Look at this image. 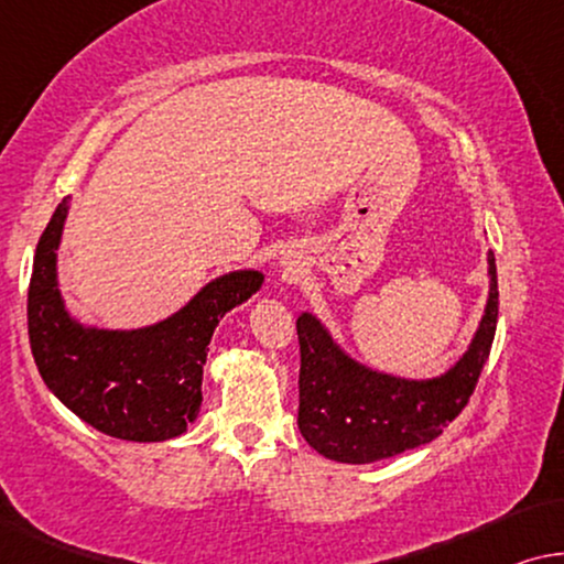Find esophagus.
<instances>
[{
	"label": "esophagus",
	"mask_w": 564,
	"mask_h": 564,
	"mask_svg": "<svg viewBox=\"0 0 564 564\" xmlns=\"http://www.w3.org/2000/svg\"><path fill=\"white\" fill-rule=\"evenodd\" d=\"M281 268H283V273L289 275V279H293V275H299L301 273V263L293 256H289V258H283L281 260Z\"/></svg>",
	"instance_id": "esophagus-1"
}]
</instances>
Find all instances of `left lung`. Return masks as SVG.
<instances>
[{
  "label": "left lung",
  "mask_w": 564,
  "mask_h": 564,
  "mask_svg": "<svg viewBox=\"0 0 564 564\" xmlns=\"http://www.w3.org/2000/svg\"><path fill=\"white\" fill-rule=\"evenodd\" d=\"M498 322V275L488 250V299L455 365L432 378H403L352 358L312 312L296 319L301 345L299 432L335 463L368 465L440 437L470 401Z\"/></svg>",
  "instance_id": "8db88e82"
}]
</instances>
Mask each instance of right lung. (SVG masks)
Listing matches in <instances>:
<instances>
[{"label":"right lung","instance_id":"obj_1","mask_svg":"<svg viewBox=\"0 0 564 564\" xmlns=\"http://www.w3.org/2000/svg\"><path fill=\"white\" fill-rule=\"evenodd\" d=\"M66 196L37 242L28 291L30 347L63 406L109 437L165 442L181 437L202 409V378L221 316L256 296V268L204 283L178 312L138 329H107L68 312L58 281V248L70 209Z\"/></svg>","mask_w":564,"mask_h":564}]
</instances>
